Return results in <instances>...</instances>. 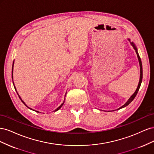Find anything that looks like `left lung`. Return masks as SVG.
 Segmentation results:
<instances>
[{
	"label": "left lung",
	"instance_id": "obj_1",
	"mask_svg": "<svg viewBox=\"0 0 154 154\" xmlns=\"http://www.w3.org/2000/svg\"><path fill=\"white\" fill-rule=\"evenodd\" d=\"M128 40H129V41H130V39H128ZM130 44H131V45L133 46L134 48V49L136 50V54H137V58H138V60H139V66H140V73H141V74H140V80H139V84H138V86H137V89H136V92H135L134 93V94H133V95H132L131 97H130L129 100L127 101V103H125L124 105H123L122 106H121L120 108H119L118 110H119V109H120L124 108L125 106L128 105H129L130 103H131V102L133 101V100L135 98V97L136 96V95H137V92H138V91H139V88H140V86H141V84L142 80H143V68H142V63H141V58H140V57H139V55L138 52H137V48H136V46H135V45L134 44V43H133V42H130Z\"/></svg>",
	"mask_w": 154,
	"mask_h": 154
}]
</instances>
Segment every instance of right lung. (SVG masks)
Listing matches in <instances>:
<instances>
[{"label":"right lung","mask_w":154,"mask_h":154,"mask_svg":"<svg viewBox=\"0 0 154 154\" xmlns=\"http://www.w3.org/2000/svg\"><path fill=\"white\" fill-rule=\"evenodd\" d=\"M13 64H14V62H13V68H12V76H13ZM12 78H13V76H12ZM14 87H15V85H14ZM15 90H16V88H15ZM17 94L18 95V93H17ZM19 98L20 99V100L22 101V103H24V105H26V106L27 107H28V106H27V105H26L25 104V103H24V101H22V100H21V98H20V96H19ZM63 103H64V101H63V103H62V105H60V106L59 107H58V108H57V109H56V110H55L54 111H57L58 110H59V109H60V108H61V107L62 106V105H63ZM28 108H29V107H28ZM29 109H30V108H29ZM31 110H32V109H31ZM36 112H38V111H36Z\"/></svg>","instance_id":"obj_1"}]
</instances>
